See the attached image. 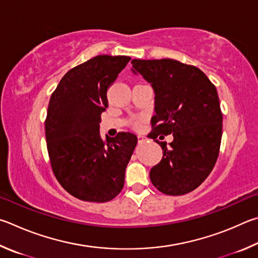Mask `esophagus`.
Returning <instances> with one entry per match:
<instances>
[{
    "label": "esophagus",
    "instance_id": "1",
    "mask_svg": "<svg viewBox=\"0 0 258 258\" xmlns=\"http://www.w3.org/2000/svg\"><path fill=\"white\" fill-rule=\"evenodd\" d=\"M145 141H146L145 137L142 136V135H138V143H139V144H142V143H144Z\"/></svg>",
    "mask_w": 258,
    "mask_h": 258
}]
</instances>
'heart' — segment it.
I'll use <instances>...</instances> for the list:
<instances>
[{"label": "heart", "mask_w": 258, "mask_h": 258, "mask_svg": "<svg viewBox=\"0 0 258 258\" xmlns=\"http://www.w3.org/2000/svg\"><path fill=\"white\" fill-rule=\"evenodd\" d=\"M136 124H138V123H136Z\"/></svg>", "instance_id": "b5f03b06"}]
</instances>
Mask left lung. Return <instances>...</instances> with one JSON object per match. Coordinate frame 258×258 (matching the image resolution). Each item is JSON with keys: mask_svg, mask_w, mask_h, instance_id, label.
<instances>
[{"mask_svg": "<svg viewBox=\"0 0 258 258\" xmlns=\"http://www.w3.org/2000/svg\"><path fill=\"white\" fill-rule=\"evenodd\" d=\"M155 92L152 117L154 139L163 151L150 172L157 190L171 196L190 192L209 177L218 160L222 138V111L215 86L197 67L171 58L132 61ZM172 133L170 147L157 141ZM164 138V137H162Z\"/></svg>", "mask_w": 258, "mask_h": 258, "instance_id": "1", "label": "left lung"}]
</instances>
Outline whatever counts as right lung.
<instances>
[{
	"label": "right lung",
	"instance_id": "add662e5",
	"mask_svg": "<svg viewBox=\"0 0 258 258\" xmlns=\"http://www.w3.org/2000/svg\"><path fill=\"white\" fill-rule=\"evenodd\" d=\"M130 61L98 55L72 68L51 95L45 136L53 173L61 186L85 202L105 203L119 195L137 145L136 135L99 134L106 92Z\"/></svg>",
	"mask_w": 258,
	"mask_h": 258
}]
</instances>
